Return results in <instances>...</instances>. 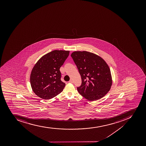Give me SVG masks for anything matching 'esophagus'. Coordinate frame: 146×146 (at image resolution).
<instances>
[{"label":"esophagus","instance_id":"obj_1","mask_svg":"<svg viewBox=\"0 0 146 146\" xmlns=\"http://www.w3.org/2000/svg\"><path fill=\"white\" fill-rule=\"evenodd\" d=\"M68 83H73V81L72 80H70L69 81H68Z\"/></svg>","mask_w":146,"mask_h":146}]
</instances>
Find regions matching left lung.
<instances>
[{"instance_id": "1", "label": "left lung", "mask_w": 146, "mask_h": 146, "mask_svg": "<svg viewBox=\"0 0 146 146\" xmlns=\"http://www.w3.org/2000/svg\"><path fill=\"white\" fill-rule=\"evenodd\" d=\"M82 78L78 92L91 101L105 96L112 84L111 71L103 59L89 52L75 51L71 54Z\"/></svg>"}]
</instances>
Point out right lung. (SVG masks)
I'll list each match as a JSON object with an SVG mask.
<instances>
[{
    "label": "right lung",
    "instance_id": "add662e5",
    "mask_svg": "<svg viewBox=\"0 0 146 146\" xmlns=\"http://www.w3.org/2000/svg\"><path fill=\"white\" fill-rule=\"evenodd\" d=\"M69 53V51H52L36 62L30 75L31 87L36 95L48 100L62 92L65 84L61 81L60 68Z\"/></svg>",
    "mask_w": 146,
    "mask_h": 146
}]
</instances>
